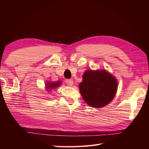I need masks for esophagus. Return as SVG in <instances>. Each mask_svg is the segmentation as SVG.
I'll list each match as a JSON object with an SVG mask.
<instances>
[{
    "label": "esophagus",
    "mask_w": 149,
    "mask_h": 149,
    "mask_svg": "<svg viewBox=\"0 0 149 149\" xmlns=\"http://www.w3.org/2000/svg\"><path fill=\"white\" fill-rule=\"evenodd\" d=\"M65 82H66V83L68 85V86H72L73 84H74V81H73V80H72V79H66V80H65Z\"/></svg>",
    "instance_id": "esophagus-1"
}]
</instances>
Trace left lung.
I'll return each instance as SVG.
<instances>
[{
	"mask_svg": "<svg viewBox=\"0 0 149 149\" xmlns=\"http://www.w3.org/2000/svg\"><path fill=\"white\" fill-rule=\"evenodd\" d=\"M80 93L88 105L100 108L107 105L116 93L118 83L106 70H88L79 84Z\"/></svg>",
	"mask_w": 149,
	"mask_h": 149,
	"instance_id": "obj_1",
	"label": "left lung"
}]
</instances>
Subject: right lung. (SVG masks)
I'll return each instance as SVG.
<instances>
[{
  "instance_id": "right-lung-1",
  "label": "right lung",
  "mask_w": 149,
  "mask_h": 149,
  "mask_svg": "<svg viewBox=\"0 0 149 149\" xmlns=\"http://www.w3.org/2000/svg\"><path fill=\"white\" fill-rule=\"evenodd\" d=\"M61 81H56V82H47L46 83V88L47 89L49 90H51L52 89H54V88H58V86H61Z\"/></svg>"
}]
</instances>
